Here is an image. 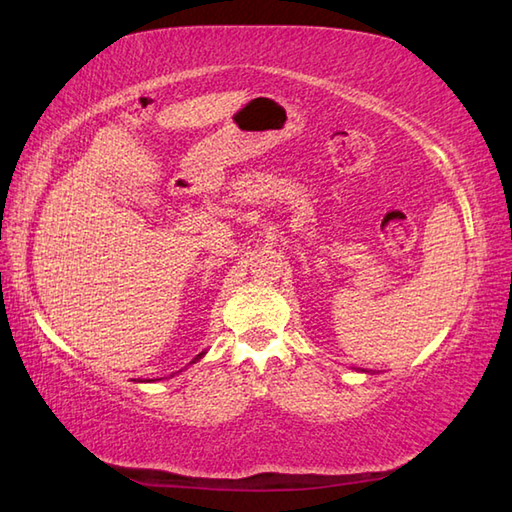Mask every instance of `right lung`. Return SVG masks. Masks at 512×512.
Wrapping results in <instances>:
<instances>
[{
	"mask_svg": "<svg viewBox=\"0 0 512 512\" xmlns=\"http://www.w3.org/2000/svg\"><path fill=\"white\" fill-rule=\"evenodd\" d=\"M202 355H205V351H202V353H198V355H196V358H194V362H196V360H200V358H202ZM146 382H154V379H146Z\"/></svg>",
	"mask_w": 512,
	"mask_h": 512,
	"instance_id": "add662e5",
	"label": "right lung"
}]
</instances>
